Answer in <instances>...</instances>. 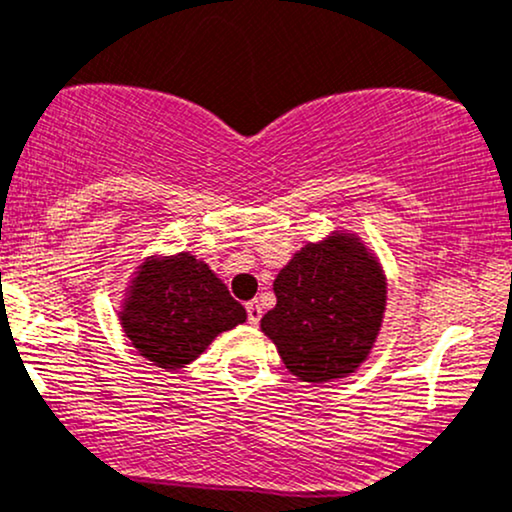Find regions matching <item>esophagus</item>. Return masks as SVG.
Here are the masks:
<instances>
[{"instance_id":"obj_1","label":"esophagus","mask_w":512,"mask_h":512,"mask_svg":"<svg viewBox=\"0 0 512 512\" xmlns=\"http://www.w3.org/2000/svg\"><path fill=\"white\" fill-rule=\"evenodd\" d=\"M246 314H249V324L258 326V321H261V304H258V300L246 304Z\"/></svg>"}]
</instances>
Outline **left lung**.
Here are the masks:
<instances>
[{
  "label": "left lung",
  "instance_id": "obj_1",
  "mask_svg": "<svg viewBox=\"0 0 512 512\" xmlns=\"http://www.w3.org/2000/svg\"><path fill=\"white\" fill-rule=\"evenodd\" d=\"M261 331L302 382H331L365 363L387 309V278L355 234L304 244L273 283Z\"/></svg>",
  "mask_w": 512,
  "mask_h": 512
}]
</instances>
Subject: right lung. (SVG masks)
<instances>
[{
	"mask_svg": "<svg viewBox=\"0 0 512 512\" xmlns=\"http://www.w3.org/2000/svg\"><path fill=\"white\" fill-rule=\"evenodd\" d=\"M118 314L137 353L166 372L193 363L222 331L246 321L227 285L188 251L145 258Z\"/></svg>",
	"mask_w": 512,
	"mask_h": 512,
	"instance_id": "right-lung-1",
	"label": "right lung"
}]
</instances>
